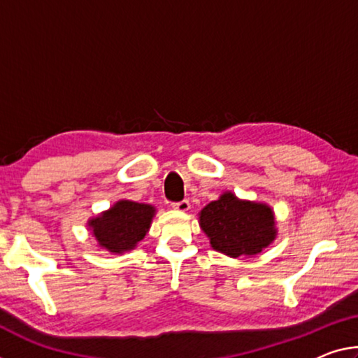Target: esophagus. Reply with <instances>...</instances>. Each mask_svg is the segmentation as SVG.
I'll return each instance as SVG.
<instances>
[{
    "label": "esophagus",
    "mask_w": 358,
    "mask_h": 358,
    "mask_svg": "<svg viewBox=\"0 0 358 358\" xmlns=\"http://www.w3.org/2000/svg\"><path fill=\"white\" fill-rule=\"evenodd\" d=\"M173 208L178 211H189L190 210V203L189 200H180L178 203H173Z\"/></svg>",
    "instance_id": "1"
}]
</instances>
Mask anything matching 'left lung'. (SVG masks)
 <instances>
[{
    "label": "left lung",
    "mask_w": 358,
    "mask_h": 358,
    "mask_svg": "<svg viewBox=\"0 0 358 358\" xmlns=\"http://www.w3.org/2000/svg\"><path fill=\"white\" fill-rule=\"evenodd\" d=\"M200 225L213 248L232 257L257 255L275 238L271 208L241 201L230 192L203 208Z\"/></svg>",
    "instance_id": "8db88e82"
}]
</instances>
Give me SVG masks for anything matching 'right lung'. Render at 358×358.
Returning <instances> with one entry per match:
<instances>
[{
  "instance_id": "right-lung-1",
  "label": "right lung",
  "mask_w": 358,
  "mask_h": 358,
  "mask_svg": "<svg viewBox=\"0 0 358 358\" xmlns=\"http://www.w3.org/2000/svg\"><path fill=\"white\" fill-rule=\"evenodd\" d=\"M153 206L122 200L91 221L99 245L112 252L133 250L144 238L153 217Z\"/></svg>"
}]
</instances>
